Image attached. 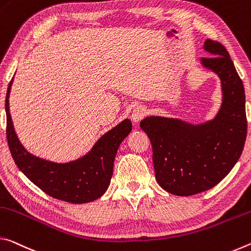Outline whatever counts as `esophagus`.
Here are the masks:
<instances>
[{
    "mask_svg": "<svg viewBox=\"0 0 251 251\" xmlns=\"http://www.w3.org/2000/svg\"><path fill=\"white\" fill-rule=\"evenodd\" d=\"M147 114V109L142 105H138L132 110V113H131V119L134 123L140 122L145 116Z\"/></svg>",
    "mask_w": 251,
    "mask_h": 251,
    "instance_id": "esophagus-1",
    "label": "esophagus"
}]
</instances>
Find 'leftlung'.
I'll use <instances>...</instances> for the list:
<instances>
[{
	"instance_id": "obj_1",
	"label": "left lung",
	"mask_w": 251,
	"mask_h": 251,
	"mask_svg": "<svg viewBox=\"0 0 251 251\" xmlns=\"http://www.w3.org/2000/svg\"><path fill=\"white\" fill-rule=\"evenodd\" d=\"M203 68L216 73L221 84V105L211 120L194 125L178 118L146 117L140 128L153 151L160 187L176 196H192L218 184L239 160L247 134L242 81L223 44L207 39Z\"/></svg>"
}]
</instances>
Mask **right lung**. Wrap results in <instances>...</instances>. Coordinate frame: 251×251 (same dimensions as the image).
<instances>
[{"mask_svg": "<svg viewBox=\"0 0 251 251\" xmlns=\"http://www.w3.org/2000/svg\"><path fill=\"white\" fill-rule=\"evenodd\" d=\"M13 79L5 99L6 137L14 162L20 170L45 194L71 203L97 200L108 189L113 174V163L121 142L132 130L125 119L98 139L91 150L81 158L64 163L49 161L32 154L20 142L12 122L9 98Z\"/></svg>", "mask_w": 251, "mask_h": 251, "instance_id": "obj_1", "label": "right lung"}]
</instances>
